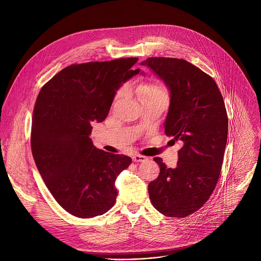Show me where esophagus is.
Returning a JSON list of instances; mask_svg holds the SVG:
<instances>
[{
	"label": "esophagus",
	"mask_w": 261,
	"mask_h": 261,
	"mask_svg": "<svg viewBox=\"0 0 261 261\" xmlns=\"http://www.w3.org/2000/svg\"><path fill=\"white\" fill-rule=\"evenodd\" d=\"M132 160H133V162L139 163V162H146L148 159L144 155H141V154H135V155L132 156Z\"/></svg>",
	"instance_id": "esophagus-1"
}]
</instances>
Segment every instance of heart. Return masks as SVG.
<instances>
[{
  "label": "heart",
  "mask_w": 261,
  "mask_h": 261,
  "mask_svg": "<svg viewBox=\"0 0 261 261\" xmlns=\"http://www.w3.org/2000/svg\"><path fill=\"white\" fill-rule=\"evenodd\" d=\"M135 93L139 96L140 99L143 102L155 99H167L168 100V91L165 86L160 84V82H154V84L149 85H140L135 88ZM123 94L120 91L117 94V97Z\"/></svg>",
  "instance_id": "heart-1"
}]
</instances>
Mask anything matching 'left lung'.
<instances>
[{
	"label": "left lung",
	"instance_id": "1",
	"mask_svg": "<svg viewBox=\"0 0 261 261\" xmlns=\"http://www.w3.org/2000/svg\"><path fill=\"white\" fill-rule=\"evenodd\" d=\"M141 64L167 87L170 105L164 128L183 143L174 169L154 158L160 174L148 185L149 197L161 214L183 218L203 206L220 175L228 130L225 105L215 80L186 60L151 57Z\"/></svg>",
	"mask_w": 261,
	"mask_h": 261
}]
</instances>
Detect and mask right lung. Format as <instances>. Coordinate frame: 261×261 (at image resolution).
<instances>
[{
  "label": "right lung",
  "mask_w": 261,
  "mask_h": 261,
  "mask_svg": "<svg viewBox=\"0 0 261 261\" xmlns=\"http://www.w3.org/2000/svg\"><path fill=\"white\" fill-rule=\"evenodd\" d=\"M139 58L72 64L41 89L34 108L32 152L60 206L78 218L107 213L116 200L115 180L131 158L97 149L92 122L106 119L116 91L140 73Z\"/></svg>",
  "instance_id": "obj_1"
}]
</instances>
